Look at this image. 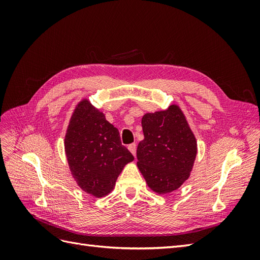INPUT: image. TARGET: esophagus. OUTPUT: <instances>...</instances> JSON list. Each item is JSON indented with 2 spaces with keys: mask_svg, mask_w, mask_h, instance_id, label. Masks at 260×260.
<instances>
[{
  "mask_svg": "<svg viewBox=\"0 0 260 260\" xmlns=\"http://www.w3.org/2000/svg\"><path fill=\"white\" fill-rule=\"evenodd\" d=\"M128 149L131 152V154L136 157V155H137V145H136L135 143L130 144V145L128 146Z\"/></svg>",
  "mask_w": 260,
  "mask_h": 260,
  "instance_id": "esophagus-1",
  "label": "esophagus"
}]
</instances>
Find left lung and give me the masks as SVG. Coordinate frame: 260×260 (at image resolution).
<instances>
[{"label":"left lung","mask_w":260,"mask_h":260,"mask_svg":"<svg viewBox=\"0 0 260 260\" xmlns=\"http://www.w3.org/2000/svg\"><path fill=\"white\" fill-rule=\"evenodd\" d=\"M144 139L137 148L138 168L157 194L171 193L190 178L198 141L179 105L142 117Z\"/></svg>","instance_id":"8db88e82"}]
</instances>
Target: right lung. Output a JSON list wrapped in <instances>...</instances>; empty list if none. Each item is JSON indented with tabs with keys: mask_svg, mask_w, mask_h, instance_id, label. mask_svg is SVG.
<instances>
[{
	"mask_svg": "<svg viewBox=\"0 0 260 260\" xmlns=\"http://www.w3.org/2000/svg\"><path fill=\"white\" fill-rule=\"evenodd\" d=\"M64 145L76 183L83 192L98 199L114 190L125 165L135 159L121 145L118 129L88 99H82L76 105Z\"/></svg>",
	"mask_w": 260,
	"mask_h": 260,
	"instance_id": "1",
	"label": "right lung"
}]
</instances>
